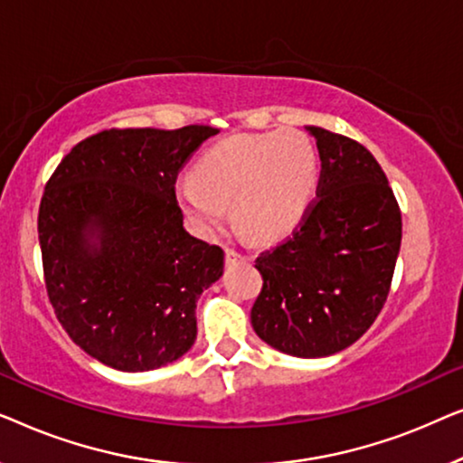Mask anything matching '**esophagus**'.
Returning <instances> with one entry per match:
<instances>
[{
  "mask_svg": "<svg viewBox=\"0 0 463 463\" xmlns=\"http://www.w3.org/2000/svg\"><path fill=\"white\" fill-rule=\"evenodd\" d=\"M244 255L242 252H238V250H233V249H225V263L227 265H232V263H238V261H244Z\"/></svg>",
  "mask_w": 463,
  "mask_h": 463,
  "instance_id": "1",
  "label": "esophagus"
}]
</instances>
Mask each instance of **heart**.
<instances>
[{"label": "heart", "instance_id": "b5f03b06", "mask_svg": "<svg viewBox=\"0 0 463 463\" xmlns=\"http://www.w3.org/2000/svg\"><path fill=\"white\" fill-rule=\"evenodd\" d=\"M318 181V151L303 132L232 135L198 157L192 176L176 185V202L204 236L225 223L232 202L244 232L276 240L306 219Z\"/></svg>", "mask_w": 463, "mask_h": 463}]
</instances>
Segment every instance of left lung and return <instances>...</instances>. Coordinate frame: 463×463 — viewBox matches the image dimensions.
<instances>
[{"instance_id":"obj_1","label":"left lung","mask_w":463,"mask_h":463,"mask_svg":"<svg viewBox=\"0 0 463 463\" xmlns=\"http://www.w3.org/2000/svg\"><path fill=\"white\" fill-rule=\"evenodd\" d=\"M322 162L318 192L293 236L257 257L250 309L265 344L299 358L350 347L388 299L402 240L401 208L371 151L307 126Z\"/></svg>"}]
</instances>
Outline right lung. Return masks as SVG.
<instances>
[{
	"instance_id": "1",
	"label": "right lung",
	"mask_w": 463,
	"mask_h": 463,
	"mask_svg": "<svg viewBox=\"0 0 463 463\" xmlns=\"http://www.w3.org/2000/svg\"><path fill=\"white\" fill-rule=\"evenodd\" d=\"M217 132L103 130L46 183L37 233L50 303L73 344L111 369H160L194 345L195 303L223 276V250L183 227L175 183Z\"/></svg>"
}]
</instances>
